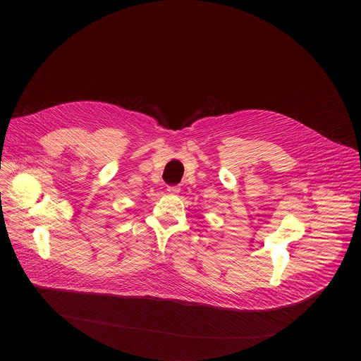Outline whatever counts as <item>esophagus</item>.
<instances>
[{
    "mask_svg": "<svg viewBox=\"0 0 361 361\" xmlns=\"http://www.w3.org/2000/svg\"><path fill=\"white\" fill-rule=\"evenodd\" d=\"M180 190H181V188H180L178 185H169V187H167V191H169L171 195H177V194L180 192Z\"/></svg>",
    "mask_w": 361,
    "mask_h": 361,
    "instance_id": "esophagus-1",
    "label": "esophagus"
}]
</instances>
